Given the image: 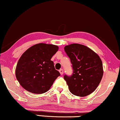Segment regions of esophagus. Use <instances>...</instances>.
<instances>
[{
  "mask_svg": "<svg viewBox=\"0 0 120 120\" xmlns=\"http://www.w3.org/2000/svg\"><path fill=\"white\" fill-rule=\"evenodd\" d=\"M59 72H60V73L61 75H63V73H64V70L63 69H60V70H59Z\"/></svg>",
  "mask_w": 120,
  "mask_h": 120,
  "instance_id": "1",
  "label": "esophagus"
}]
</instances>
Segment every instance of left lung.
Wrapping results in <instances>:
<instances>
[{"instance_id":"left-lung-1","label":"left lung","mask_w":120,"mask_h":120,"mask_svg":"<svg viewBox=\"0 0 120 120\" xmlns=\"http://www.w3.org/2000/svg\"><path fill=\"white\" fill-rule=\"evenodd\" d=\"M70 59L72 75H65L70 91L76 96L84 97L96 90L103 76L102 63L99 56L85 45L72 44L65 46Z\"/></svg>"}]
</instances>
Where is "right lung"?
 <instances>
[{"mask_svg": "<svg viewBox=\"0 0 120 120\" xmlns=\"http://www.w3.org/2000/svg\"><path fill=\"white\" fill-rule=\"evenodd\" d=\"M56 45L40 43L25 51L16 65V79L24 89L31 93L48 91L60 75L51 59L57 52Z\"/></svg>", "mask_w": 120, "mask_h": 120, "instance_id": "right-lung-1", "label": "right lung"}]
</instances>
